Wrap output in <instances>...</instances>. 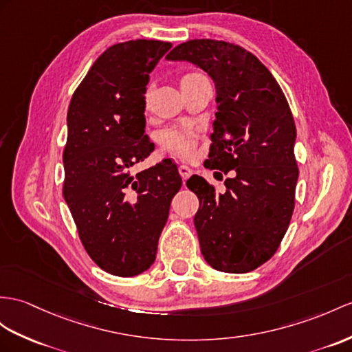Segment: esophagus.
I'll list each match as a JSON object with an SVG mask.
<instances>
[{
    "mask_svg": "<svg viewBox=\"0 0 352 352\" xmlns=\"http://www.w3.org/2000/svg\"><path fill=\"white\" fill-rule=\"evenodd\" d=\"M179 173H181L184 181H186V179L192 175V170L188 166H179Z\"/></svg>",
    "mask_w": 352,
    "mask_h": 352,
    "instance_id": "34e87169",
    "label": "esophagus"
}]
</instances>
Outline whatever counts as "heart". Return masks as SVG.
Segmentation results:
<instances>
[{
	"label": "heart",
	"mask_w": 352,
	"mask_h": 352,
	"mask_svg": "<svg viewBox=\"0 0 352 352\" xmlns=\"http://www.w3.org/2000/svg\"><path fill=\"white\" fill-rule=\"evenodd\" d=\"M203 74L200 73H188L182 76L181 87L182 85L192 83L199 79H203ZM149 98V91L146 92V100ZM161 143L167 151L175 152L176 155L190 158L195 151V134L190 128H170L166 130L161 135Z\"/></svg>",
	"instance_id": "heart-1"
}]
</instances>
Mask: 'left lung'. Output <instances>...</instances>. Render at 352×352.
I'll return each instance as SVG.
<instances>
[{
	"label": "left lung",
	"instance_id": "8db88e82",
	"mask_svg": "<svg viewBox=\"0 0 352 352\" xmlns=\"http://www.w3.org/2000/svg\"><path fill=\"white\" fill-rule=\"evenodd\" d=\"M166 58L212 77L218 111L204 166L233 170L219 194L201 176L186 181L200 201L194 226L201 254L219 272L255 270L276 252L294 210L298 167L288 101L260 59L233 43L190 40Z\"/></svg>",
	"mask_w": 352,
	"mask_h": 352
}]
</instances>
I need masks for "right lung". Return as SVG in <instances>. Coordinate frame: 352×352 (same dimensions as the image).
<instances>
[{"instance_id": "right-lung-1", "label": "right lung", "mask_w": 352, "mask_h": 352, "mask_svg": "<svg viewBox=\"0 0 352 352\" xmlns=\"http://www.w3.org/2000/svg\"><path fill=\"white\" fill-rule=\"evenodd\" d=\"M170 47L160 40L110 46L68 106L63 194L88 255L115 276L140 275L155 261L171 199L182 186L170 160L130 173L155 149L144 134V94Z\"/></svg>"}]
</instances>
